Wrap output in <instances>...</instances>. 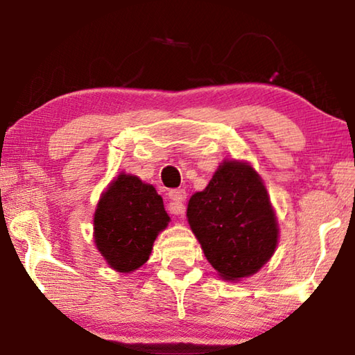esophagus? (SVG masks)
I'll return each instance as SVG.
<instances>
[{
	"label": "esophagus",
	"mask_w": 355,
	"mask_h": 355,
	"mask_svg": "<svg viewBox=\"0 0 355 355\" xmlns=\"http://www.w3.org/2000/svg\"><path fill=\"white\" fill-rule=\"evenodd\" d=\"M169 211L175 216H182L184 213L183 202L186 199V192L183 189H172L169 192Z\"/></svg>",
	"instance_id": "obj_1"
}]
</instances>
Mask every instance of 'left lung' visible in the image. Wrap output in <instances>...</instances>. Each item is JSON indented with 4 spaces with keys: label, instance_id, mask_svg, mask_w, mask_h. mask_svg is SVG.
<instances>
[{
    "label": "left lung",
    "instance_id": "left-lung-1",
    "mask_svg": "<svg viewBox=\"0 0 355 355\" xmlns=\"http://www.w3.org/2000/svg\"><path fill=\"white\" fill-rule=\"evenodd\" d=\"M189 227L220 279L257 274L279 244V222L261 177L245 161L224 159L186 209Z\"/></svg>",
    "mask_w": 355,
    "mask_h": 355
}]
</instances>
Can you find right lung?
<instances>
[{
  "label": "right lung",
  "mask_w": 355,
  "mask_h": 355,
  "mask_svg": "<svg viewBox=\"0 0 355 355\" xmlns=\"http://www.w3.org/2000/svg\"><path fill=\"white\" fill-rule=\"evenodd\" d=\"M169 222L153 186L122 172L101 192L95 208V248L114 271L135 272L147 263L156 236Z\"/></svg>",
  "instance_id": "1"
}]
</instances>
